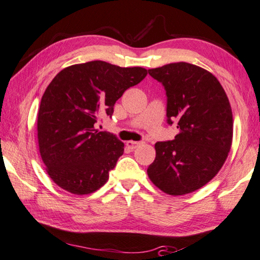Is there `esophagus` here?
I'll return each mask as SVG.
<instances>
[{
  "instance_id": "1",
  "label": "esophagus",
  "mask_w": 260,
  "mask_h": 260,
  "mask_svg": "<svg viewBox=\"0 0 260 260\" xmlns=\"http://www.w3.org/2000/svg\"><path fill=\"white\" fill-rule=\"evenodd\" d=\"M142 145V142H139V141H127L126 142V146L128 147V148H131V149H135V148H138L139 146H141Z\"/></svg>"
}]
</instances>
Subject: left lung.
Segmentation results:
<instances>
[{
  "label": "left lung",
  "instance_id": "1",
  "mask_svg": "<svg viewBox=\"0 0 260 260\" xmlns=\"http://www.w3.org/2000/svg\"><path fill=\"white\" fill-rule=\"evenodd\" d=\"M167 93L168 123L177 122L172 141L156 142L147 169L153 184L172 196L190 193L211 181L229 155L234 119L225 91L203 68L185 61L150 69Z\"/></svg>",
  "mask_w": 260,
  "mask_h": 260
}]
</instances>
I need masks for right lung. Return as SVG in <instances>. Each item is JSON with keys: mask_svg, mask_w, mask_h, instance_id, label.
Segmentation results:
<instances>
[{"mask_svg": "<svg viewBox=\"0 0 260 260\" xmlns=\"http://www.w3.org/2000/svg\"><path fill=\"white\" fill-rule=\"evenodd\" d=\"M146 76L140 67L92 60L65 68L51 80L38 110L37 138L46 173L58 187L88 195L106 183L125 145L95 123L100 115L111 117L123 92Z\"/></svg>", "mask_w": 260, "mask_h": 260, "instance_id": "right-lung-1", "label": "right lung"}]
</instances>
